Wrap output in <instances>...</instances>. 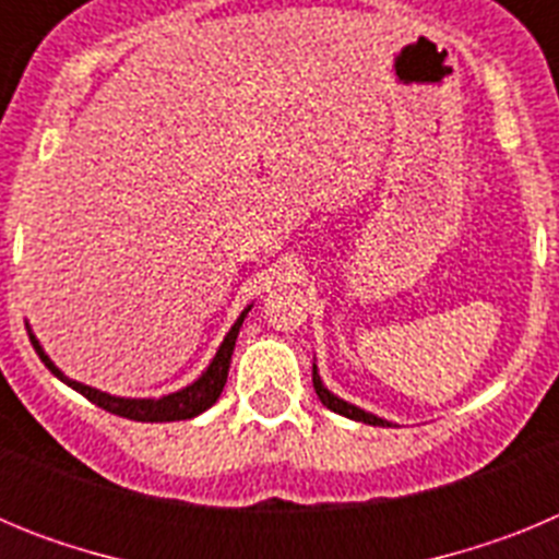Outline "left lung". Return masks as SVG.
Masks as SVG:
<instances>
[{
    "instance_id": "obj_1",
    "label": "left lung",
    "mask_w": 559,
    "mask_h": 559,
    "mask_svg": "<svg viewBox=\"0 0 559 559\" xmlns=\"http://www.w3.org/2000/svg\"><path fill=\"white\" fill-rule=\"evenodd\" d=\"M313 389H316V394H319V400H322L324 406H328L330 412L341 414V417L358 419V423H367V426H389L386 419L374 417V414L364 412V408L353 406V403H344V400H341V397L330 394L328 389H324V383H322V378H319V372H316V367H313Z\"/></svg>"
}]
</instances>
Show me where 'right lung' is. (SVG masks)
<instances>
[{
  "instance_id": "right-lung-1",
  "label": "right lung",
  "mask_w": 559,
  "mask_h": 559,
  "mask_svg": "<svg viewBox=\"0 0 559 559\" xmlns=\"http://www.w3.org/2000/svg\"><path fill=\"white\" fill-rule=\"evenodd\" d=\"M249 310L251 308H246L243 313H240V319L235 322V328L226 333L224 344H221V349L215 353V358H212V364L206 367V372L201 374V378L195 380L192 386L181 389V392H173V394H167V397H159V400L111 397V394H106V392H97V389H92V386H83V383H78V380H69L67 374H63L61 369H58L56 364L47 358V353L41 349V344L36 341V335L29 333V341H33V347H36L38 358L44 360V367L56 374V378H61L67 386H72L75 392H81L83 397L92 400L95 406L106 408V412L117 414V417L136 419V423H173V419L199 417L201 412H206L210 406H215V400L221 397V392H224V386H226V374H229V360H231V353H235L237 333H240V324H243V319Z\"/></svg>"
}]
</instances>
